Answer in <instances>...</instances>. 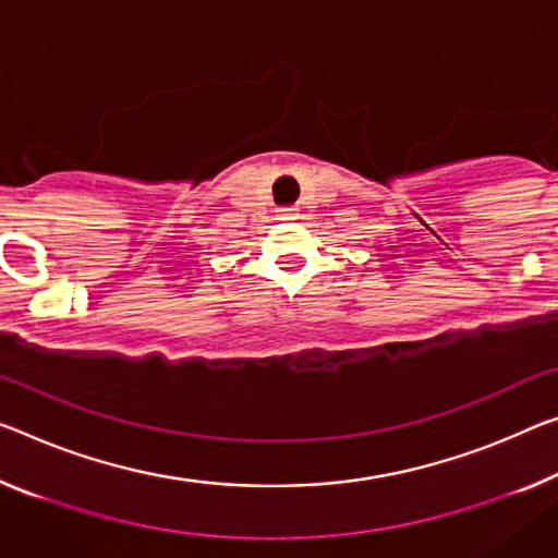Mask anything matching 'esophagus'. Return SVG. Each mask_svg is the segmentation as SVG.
I'll list each match as a JSON object with an SVG mask.
<instances>
[{
	"label": "esophagus",
	"mask_w": 558,
	"mask_h": 558,
	"mask_svg": "<svg viewBox=\"0 0 558 558\" xmlns=\"http://www.w3.org/2000/svg\"><path fill=\"white\" fill-rule=\"evenodd\" d=\"M299 209L296 207H281L279 209V219H296Z\"/></svg>",
	"instance_id": "esophagus-1"
}]
</instances>
